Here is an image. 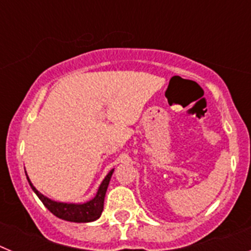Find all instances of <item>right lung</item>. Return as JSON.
Segmentation results:
<instances>
[{"label": "right lung", "mask_w": 251, "mask_h": 251, "mask_svg": "<svg viewBox=\"0 0 251 251\" xmlns=\"http://www.w3.org/2000/svg\"><path fill=\"white\" fill-rule=\"evenodd\" d=\"M113 172H114V168L110 170L109 174L104 177L100 186H99L98 191H97V195L93 197L92 200L86 201L84 203H68L51 200V199L46 197L45 195L37 191L35 186L31 183L27 175H26V177H27V181L30 183L31 188H32V191L37 195V197L41 200V202L45 205V207L48 208L51 214H54L55 216L61 219V220L70 221V223H92V221L98 220L101 212H103L104 197H105L106 188H108V185H109Z\"/></svg>", "instance_id": "1"}]
</instances>
